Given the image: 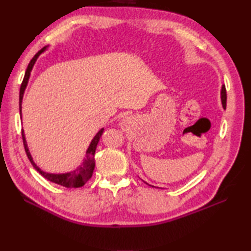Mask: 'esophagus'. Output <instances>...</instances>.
Here are the masks:
<instances>
[{
	"mask_svg": "<svg viewBox=\"0 0 251 251\" xmlns=\"http://www.w3.org/2000/svg\"><path fill=\"white\" fill-rule=\"evenodd\" d=\"M130 123H131V121H130L129 117H125V119H123V121H122V126L123 127H128L130 125Z\"/></svg>",
	"mask_w": 251,
	"mask_h": 251,
	"instance_id": "obj_1",
	"label": "esophagus"
}]
</instances>
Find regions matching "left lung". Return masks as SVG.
<instances>
[{
    "mask_svg": "<svg viewBox=\"0 0 251 251\" xmlns=\"http://www.w3.org/2000/svg\"><path fill=\"white\" fill-rule=\"evenodd\" d=\"M220 97H221V102H222V108L226 110V86L225 85H222V87H221V93H220ZM147 183V182H146ZM148 184V183H147ZM150 185V184H149ZM150 186H152V188H155V186L154 185H150Z\"/></svg>",
    "mask_w": 251,
    "mask_h": 251,
    "instance_id": "obj_1",
    "label": "left lung"
}]
</instances>
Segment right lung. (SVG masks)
I'll return each instance as SVG.
<instances>
[{
	"mask_svg": "<svg viewBox=\"0 0 251 251\" xmlns=\"http://www.w3.org/2000/svg\"><path fill=\"white\" fill-rule=\"evenodd\" d=\"M49 49V46H45L41 50H39L35 54V56L32 58L30 63L28 65V68H26L25 73V77L23 84L20 86V92H19V111H20V117L23 119V115H21V109H23V99H24V95H25V90L28 86L29 83V78L31 75L32 69H33L35 62L37 60V58L40 57V55L43 54ZM103 134V128H101L97 134L95 135V137L93 138V140L90 141L88 149L86 150V154L83 158V161L81 162V164L78 166L71 170V172L68 173H62V174H52V173H46L44 172L43 169H41L37 165L34 163L33 158H32V155L30 153V150L28 148V143H26L25 140V131L23 129V140H24V145H25V150L26 153V156L30 159L31 164L33 165V167L35 168L36 172H39L43 177L47 180L51 181V182L60 184L62 186H66V188H81L87 181L92 178L94 169H95V152L96 149H97V145L100 140L101 136Z\"/></svg>",
	"mask_w": 251,
	"mask_h": 251,
	"instance_id": "right-lung-1",
	"label": "right lung"
}]
</instances>
